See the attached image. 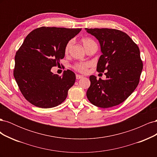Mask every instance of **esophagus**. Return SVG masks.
<instances>
[{"instance_id": "esophagus-1", "label": "esophagus", "mask_w": 157, "mask_h": 157, "mask_svg": "<svg viewBox=\"0 0 157 157\" xmlns=\"http://www.w3.org/2000/svg\"><path fill=\"white\" fill-rule=\"evenodd\" d=\"M83 78V76H82V75H76V78L77 79H80V78Z\"/></svg>"}]
</instances>
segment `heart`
Listing matches in <instances>:
<instances>
[{
  "mask_svg": "<svg viewBox=\"0 0 157 157\" xmlns=\"http://www.w3.org/2000/svg\"><path fill=\"white\" fill-rule=\"evenodd\" d=\"M81 41L84 46V48H86V50L88 48L89 46L95 43V42L92 39H89V38H84V39L81 40ZM73 44V40H70L67 42V44H66L65 46V49H64V52L65 54L69 53V52L71 48V46H72ZM90 63H77L73 66V68L76 71H79L80 73H85L87 71V69L90 67Z\"/></svg>",
  "mask_w": 157,
  "mask_h": 157,
  "instance_id": "1",
  "label": "heart"
}]
</instances>
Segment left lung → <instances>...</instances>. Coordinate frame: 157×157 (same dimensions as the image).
<instances>
[{
    "mask_svg": "<svg viewBox=\"0 0 157 157\" xmlns=\"http://www.w3.org/2000/svg\"><path fill=\"white\" fill-rule=\"evenodd\" d=\"M86 31L99 40L102 55L97 71L106 79L90 77V86L86 96L90 103L109 108L124 101L134 91L143 69L139 47L126 33L115 29H88Z\"/></svg>",
    "mask_w": 157,
    "mask_h": 157,
    "instance_id": "left-lung-1",
    "label": "left lung"
}]
</instances>
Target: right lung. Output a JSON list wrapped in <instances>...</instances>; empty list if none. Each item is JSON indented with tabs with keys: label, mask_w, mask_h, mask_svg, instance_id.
I'll return each mask as SVG.
<instances>
[{
	"label": "right lung",
	"mask_w": 157,
	"mask_h": 157,
	"mask_svg": "<svg viewBox=\"0 0 157 157\" xmlns=\"http://www.w3.org/2000/svg\"><path fill=\"white\" fill-rule=\"evenodd\" d=\"M82 29L41 27L26 36L15 56L13 77L23 96L36 107L52 108L63 103L75 82V74L51 72L65 56V46Z\"/></svg>",
	"instance_id": "add662e5"
}]
</instances>
